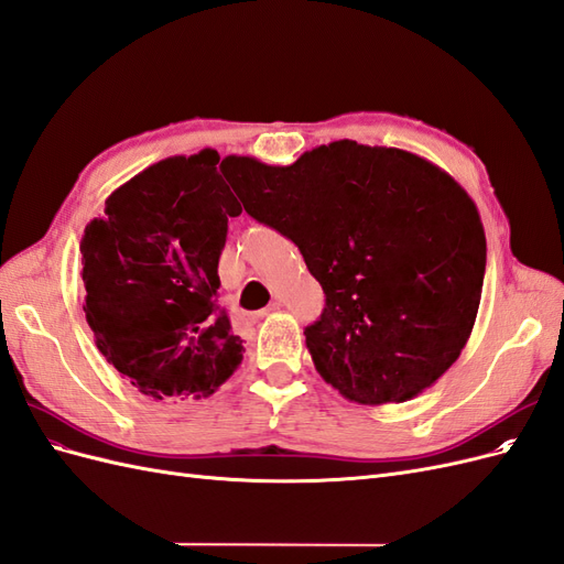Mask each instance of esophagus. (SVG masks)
Wrapping results in <instances>:
<instances>
[{
	"label": "esophagus",
	"instance_id": "esophagus-1",
	"mask_svg": "<svg viewBox=\"0 0 564 564\" xmlns=\"http://www.w3.org/2000/svg\"><path fill=\"white\" fill-rule=\"evenodd\" d=\"M275 311H280V301H272L270 305H268V308H263L259 315H256V317H265V315H270V313H275Z\"/></svg>",
	"mask_w": 564,
	"mask_h": 564
}]
</instances>
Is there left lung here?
Returning a JSON list of instances; mask_svg holds the SVG:
<instances>
[{
  "mask_svg": "<svg viewBox=\"0 0 564 564\" xmlns=\"http://www.w3.org/2000/svg\"><path fill=\"white\" fill-rule=\"evenodd\" d=\"M224 174L245 212L289 237L322 284L305 346L346 400H412L458 360L480 308L487 240L447 172L344 139L289 166L230 155Z\"/></svg>",
  "mask_w": 564,
  "mask_h": 564,
  "instance_id": "left-lung-1",
  "label": "left lung"
}]
</instances>
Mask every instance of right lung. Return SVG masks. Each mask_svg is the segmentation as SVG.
<instances>
[{
  "mask_svg": "<svg viewBox=\"0 0 564 564\" xmlns=\"http://www.w3.org/2000/svg\"><path fill=\"white\" fill-rule=\"evenodd\" d=\"M218 160L204 148L148 166L84 228V313L96 346L152 400L207 398L242 362L216 299L228 218L242 214Z\"/></svg>",
  "mask_w": 564,
  "mask_h": 564,
  "instance_id": "right-lung-1",
  "label": "right lung"
}]
</instances>
